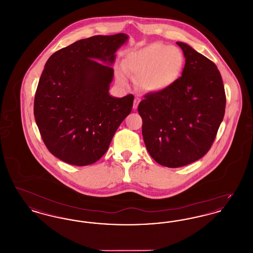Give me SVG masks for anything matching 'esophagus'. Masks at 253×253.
I'll return each instance as SVG.
<instances>
[{
	"label": "esophagus",
	"instance_id": "esophagus-1",
	"mask_svg": "<svg viewBox=\"0 0 253 253\" xmlns=\"http://www.w3.org/2000/svg\"><path fill=\"white\" fill-rule=\"evenodd\" d=\"M139 102H140V98H138V97H135V98H134V100H133V106H132V108L137 109V107H138V104H139Z\"/></svg>",
	"mask_w": 253,
	"mask_h": 253
}]
</instances>
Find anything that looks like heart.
<instances>
[{
  "label": "heart",
  "mask_w": 253,
  "mask_h": 253,
  "mask_svg": "<svg viewBox=\"0 0 253 253\" xmlns=\"http://www.w3.org/2000/svg\"><path fill=\"white\" fill-rule=\"evenodd\" d=\"M183 62V55L179 49L154 42L128 53L123 61L126 72L119 69L116 77L123 87L129 86L128 75L145 92L159 93L178 80Z\"/></svg>",
  "instance_id": "1"
}]
</instances>
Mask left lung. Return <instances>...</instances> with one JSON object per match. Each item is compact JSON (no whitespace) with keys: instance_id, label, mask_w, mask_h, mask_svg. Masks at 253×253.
<instances>
[{"instance_id":"1","label":"left lung","mask_w":253,"mask_h":253,"mask_svg":"<svg viewBox=\"0 0 253 253\" xmlns=\"http://www.w3.org/2000/svg\"><path fill=\"white\" fill-rule=\"evenodd\" d=\"M180 77L138 105L147 151L158 164L178 168L204 157L224 119L226 94L217 66L187 43Z\"/></svg>"}]
</instances>
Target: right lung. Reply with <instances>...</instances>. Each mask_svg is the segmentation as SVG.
Segmentation results:
<instances>
[{"instance_id":"1","label":"right lung","mask_w":253,"mask_h":253,"mask_svg":"<svg viewBox=\"0 0 253 253\" xmlns=\"http://www.w3.org/2000/svg\"><path fill=\"white\" fill-rule=\"evenodd\" d=\"M120 33L80 40L49 58L37 87L34 116L49 152L76 166L95 163L108 150L133 96H110Z\"/></svg>"}]
</instances>
